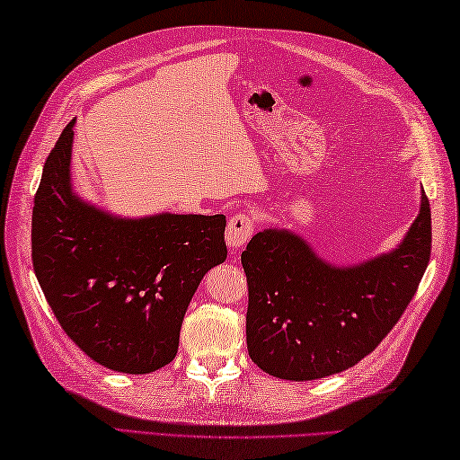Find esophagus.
Returning <instances> with one entry per match:
<instances>
[{
    "mask_svg": "<svg viewBox=\"0 0 460 460\" xmlns=\"http://www.w3.org/2000/svg\"><path fill=\"white\" fill-rule=\"evenodd\" d=\"M252 229H255V219H252L251 215H247V213L233 215V217L229 219L227 231H225V241H227V245L233 251H237L251 239Z\"/></svg>",
    "mask_w": 460,
    "mask_h": 460,
    "instance_id": "34e87169",
    "label": "esophagus"
}]
</instances>
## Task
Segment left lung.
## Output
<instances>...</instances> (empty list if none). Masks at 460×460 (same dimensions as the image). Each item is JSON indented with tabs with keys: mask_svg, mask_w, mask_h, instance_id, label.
<instances>
[{
	"mask_svg": "<svg viewBox=\"0 0 460 460\" xmlns=\"http://www.w3.org/2000/svg\"><path fill=\"white\" fill-rule=\"evenodd\" d=\"M431 257V209L421 208L403 241L356 265H332L280 227L249 241L247 348L269 376L310 381L340 374L371 354L407 305Z\"/></svg>",
	"mask_w": 460,
	"mask_h": 460,
	"instance_id": "left-lung-1",
	"label": "left lung"
}]
</instances>
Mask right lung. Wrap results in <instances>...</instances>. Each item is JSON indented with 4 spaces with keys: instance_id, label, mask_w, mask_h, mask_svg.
Here are the masks:
<instances>
[{
    "instance_id": "add662e5",
    "label": "right lung",
    "mask_w": 460,
    "mask_h": 460,
    "mask_svg": "<svg viewBox=\"0 0 460 460\" xmlns=\"http://www.w3.org/2000/svg\"><path fill=\"white\" fill-rule=\"evenodd\" d=\"M75 119L45 162L31 219L43 295L86 356L122 374H150L178 354L201 279L227 259L225 215L120 217L84 201L71 181Z\"/></svg>"
}]
</instances>
